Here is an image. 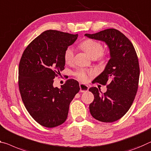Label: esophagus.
I'll return each instance as SVG.
<instances>
[{"label":"esophagus","mask_w":151,"mask_h":151,"mask_svg":"<svg viewBox=\"0 0 151 151\" xmlns=\"http://www.w3.org/2000/svg\"><path fill=\"white\" fill-rule=\"evenodd\" d=\"M79 87H80V91L82 92V93L87 91L88 90V88H89L88 86L83 84V83H80Z\"/></svg>","instance_id":"1"}]
</instances>
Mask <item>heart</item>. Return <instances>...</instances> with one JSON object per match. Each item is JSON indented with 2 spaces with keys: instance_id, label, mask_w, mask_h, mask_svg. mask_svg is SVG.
<instances>
[{
  "instance_id": "obj_1",
  "label": "heart",
  "mask_w": 151,
  "mask_h": 151,
  "mask_svg": "<svg viewBox=\"0 0 151 151\" xmlns=\"http://www.w3.org/2000/svg\"><path fill=\"white\" fill-rule=\"evenodd\" d=\"M80 47L87 53L90 58L92 59H96L98 57H102L104 47L99 42L95 41L93 40H86L80 44ZM74 56H75V50L73 47H69L66 48L64 54V58L67 64L73 63ZM93 73L91 71H87L83 69H79L75 73V75L78 80L83 82H86L88 79V76L91 75Z\"/></svg>"
}]
</instances>
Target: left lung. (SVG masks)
Returning a JSON list of instances; mask_svg holds the SVG:
<instances>
[{
    "label": "left lung",
    "instance_id": "1",
    "mask_svg": "<svg viewBox=\"0 0 151 151\" xmlns=\"http://www.w3.org/2000/svg\"><path fill=\"white\" fill-rule=\"evenodd\" d=\"M85 35L106 43L110 54L104 70L93 81L101 85L108 82L107 91L102 94L100 88L94 87L88 89L94 95L90 113L100 122H114L128 111L137 92L140 76L137 55L130 40L115 29Z\"/></svg>",
    "mask_w": 151,
    "mask_h": 151
}]
</instances>
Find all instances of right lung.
<instances>
[{
    "label": "right lung",
    "mask_w": 151,
    "mask_h": 151,
    "mask_svg": "<svg viewBox=\"0 0 151 151\" xmlns=\"http://www.w3.org/2000/svg\"><path fill=\"white\" fill-rule=\"evenodd\" d=\"M78 34L47 30L27 45L19 66V87L31 116L46 128L61 125L69 106L80 90L78 81L69 79L60 88L53 85L55 76L64 69V54Z\"/></svg>",
    "instance_id": "1"
}]
</instances>
